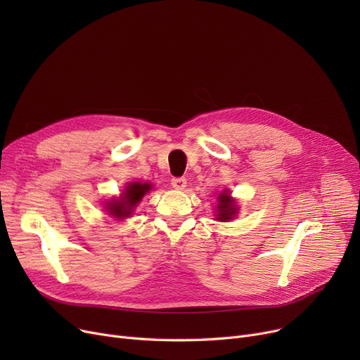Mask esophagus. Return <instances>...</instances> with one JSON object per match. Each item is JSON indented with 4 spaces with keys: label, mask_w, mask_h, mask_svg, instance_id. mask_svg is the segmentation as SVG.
Here are the masks:
<instances>
[{
    "label": "esophagus",
    "mask_w": 360,
    "mask_h": 360,
    "mask_svg": "<svg viewBox=\"0 0 360 360\" xmlns=\"http://www.w3.org/2000/svg\"><path fill=\"white\" fill-rule=\"evenodd\" d=\"M170 184H172L175 190H184V188L186 186V179L185 178H174Z\"/></svg>",
    "instance_id": "esophagus-1"
}]
</instances>
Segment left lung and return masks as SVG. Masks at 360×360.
<instances>
[{
  "mask_svg": "<svg viewBox=\"0 0 360 360\" xmlns=\"http://www.w3.org/2000/svg\"><path fill=\"white\" fill-rule=\"evenodd\" d=\"M217 210H216V220L219 221H231L236 217L239 207L236 205V201L231 197V191L224 190L217 195Z\"/></svg>",
  "mask_w": 360,
  "mask_h": 360,
  "instance_id": "1",
  "label": "left lung"
}]
</instances>
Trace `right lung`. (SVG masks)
<instances>
[{"label": "right lung", "mask_w": 360, "mask_h": 360, "mask_svg": "<svg viewBox=\"0 0 360 360\" xmlns=\"http://www.w3.org/2000/svg\"><path fill=\"white\" fill-rule=\"evenodd\" d=\"M151 190V184L131 182L127 185L120 198H112L106 202V212L115 219H125L134 213V209L143 197Z\"/></svg>", "instance_id": "1"}]
</instances>
